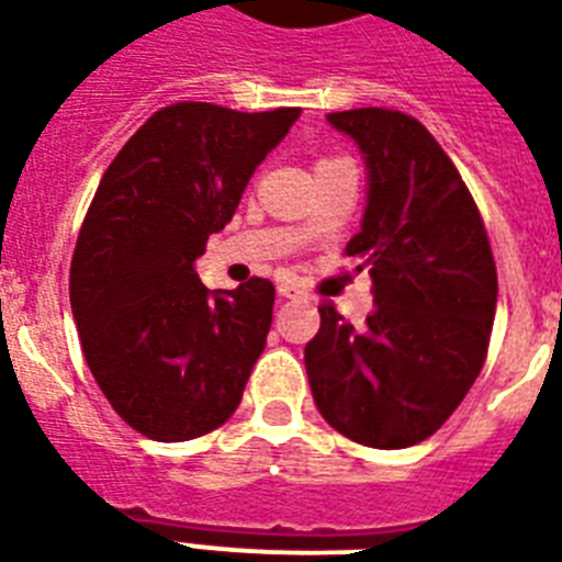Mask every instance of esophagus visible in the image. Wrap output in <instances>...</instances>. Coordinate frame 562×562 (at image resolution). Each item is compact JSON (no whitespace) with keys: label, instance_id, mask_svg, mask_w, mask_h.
Returning <instances> with one entry per match:
<instances>
[{"label":"esophagus","instance_id":"obj_1","mask_svg":"<svg viewBox=\"0 0 562 562\" xmlns=\"http://www.w3.org/2000/svg\"><path fill=\"white\" fill-rule=\"evenodd\" d=\"M277 291H280V297H285V300H306L308 297L306 291L300 289L297 282H291V280L280 282V285H277Z\"/></svg>","mask_w":562,"mask_h":562}]
</instances>
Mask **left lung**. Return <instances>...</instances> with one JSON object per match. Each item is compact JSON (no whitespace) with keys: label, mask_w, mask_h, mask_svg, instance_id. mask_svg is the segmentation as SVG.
I'll return each mask as SVG.
<instances>
[{"label":"left lung","mask_w":562,"mask_h":562,"mask_svg":"<svg viewBox=\"0 0 562 562\" xmlns=\"http://www.w3.org/2000/svg\"><path fill=\"white\" fill-rule=\"evenodd\" d=\"M326 122L368 169L361 229L347 241L373 280V315L347 324L321 308L306 373L321 417L373 449H405L452 417L487 356L496 262L472 194L435 136L400 110L361 108Z\"/></svg>","instance_id":"obj_1"}]
</instances>
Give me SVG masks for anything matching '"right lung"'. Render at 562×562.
<instances>
[{
	"label": "right lung",
	"instance_id": "1",
	"mask_svg": "<svg viewBox=\"0 0 562 562\" xmlns=\"http://www.w3.org/2000/svg\"><path fill=\"white\" fill-rule=\"evenodd\" d=\"M297 119L300 108L180 101L104 171L75 245L69 303L101 393L139 435L192 440L238 408L271 329L273 285L254 277L210 291L194 262Z\"/></svg>",
	"mask_w": 562,
	"mask_h": 562
}]
</instances>
